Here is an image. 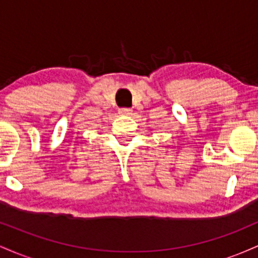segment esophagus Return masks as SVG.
<instances>
[{
  "label": "esophagus",
  "instance_id": "esophagus-1",
  "mask_svg": "<svg viewBox=\"0 0 258 258\" xmlns=\"http://www.w3.org/2000/svg\"><path fill=\"white\" fill-rule=\"evenodd\" d=\"M119 112H120L121 115H131V114H132V109H130V108H122V109H120Z\"/></svg>",
  "mask_w": 258,
  "mask_h": 258
}]
</instances>
